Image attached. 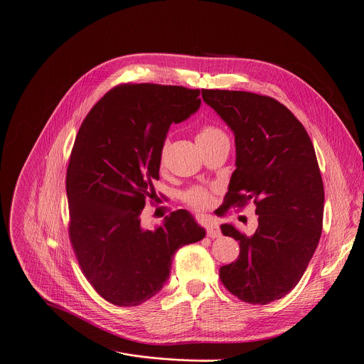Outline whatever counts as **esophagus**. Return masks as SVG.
Listing matches in <instances>:
<instances>
[{"label": "esophagus", "instance_id": "1", "mask_svg": "<svg viewBox=\"0 0 364 364\" xmlns=\"http://www.w3.org/2000/svg\"><path fill=\"white\" fill-rule=\"evenodd\" d=\"M205 232H207V235L211 237V238H217V237L221 235V231H220V228H218V224H217V223H213V221L207 224Z\"/></svg>", "mask_w": 364, "mask_h": 364}]
</instances>
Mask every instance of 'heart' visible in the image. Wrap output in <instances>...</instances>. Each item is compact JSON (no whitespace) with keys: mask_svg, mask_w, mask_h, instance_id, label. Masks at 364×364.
Wrapping results in <instances>:
<instances>
[{"mask_svg":"<svg viewBox=\"0 0 364 364\" xmlns=\"http://www.w3.org/2000/svg\"><path fill=\"white\" fill-rule=\"evenodd\" d=\"M225 136L223 130H220L218 127L213 126V124H204L198 134H197V143L198 144H203V143H207V141H211V140H215L218 137H223ZM166 150H167V143H164L163 149H161V163L164 161V156H166ZM184 201L187 205H190L191 208L194 210H203V208H207L211 201H213V194H211V190L205 188V187H191L190 190H187L183 196Z\"/></svg>","mask_w":364,"mask_h":364,"instance_id":"b5f03b06","label":"heart"}]
</instances>
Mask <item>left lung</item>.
I'll list each match as a JSON object with an SVG mask.
<instances>
[{
  "label": "left lung",
  "mask_w": 364,
  "mask_h": 364,
  "mask_svg": "<svg viewBox=\"0 0 364 364\" xmlns=\"http://www.w3.org/2000/svg\"><path fill=\"white\" fill-rule=\"evenodd\" d=\"M201 95L235 139L237 168L220 215L249 201L259 215L253 235L221 224L238 241L240 256L220 267V280L241 301L267 304L296 287L318 245L324 187L316 151L300 121L272 97L228 90Z\"/></svg>",
  "instance_id": "8db88e82"
}]
</instances>
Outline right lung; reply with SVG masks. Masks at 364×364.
Here are the masks:
<instances>
[{
	"instance_id": "1",
	"label": "right lung",
	"mask_w": 364,
	"mask_h": 364,
	"mask_svg": "<svg viewBox=\"0 0 364 364\" xmlns=\"http://www.w3.org/2000/svg\"><path fill=\"white\" fill-rule=\"evenodd\" d=\"M198 95L180 85L119 84L90 109L75 137L65 177L68 235L85 279L115 306L157 294L174 253L205 235L186 210L154 230L140 220L147 198L157 197L167 132L198 109Z\"/></svg>"
}]
</instances>
